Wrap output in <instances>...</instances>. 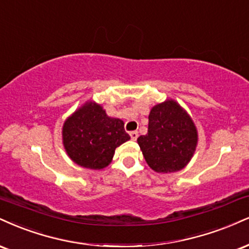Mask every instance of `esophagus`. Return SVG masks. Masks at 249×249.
<instances>
[{
    "label": "esophagus",
    "mask_w": 249,
    "mask_h": 249,
    "mask_svg": "<svg viewBox=\"0 0 249 249\" xmlns=\"http://www.w3.org/2000/svg\"><path fill=\"white\" fill-rule=\"evenodd\" d=\"M138 136H139V133H138V131H132V132H130V137L132 140H137Z\"/></svg>",
    "instance_id": "esophagus-1"
}]
</instances>
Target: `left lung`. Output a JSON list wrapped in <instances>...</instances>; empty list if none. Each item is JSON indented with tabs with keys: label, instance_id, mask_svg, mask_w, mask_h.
<instances>
[{
	"label": "left lung",
	"instance_id": "1",
	"mask_svg": "<svg viewBox=\"0 0 249 249\" xmlns=\"http://www.w3.org/2000/svg\"><path fill=\"white\" fill-rule=\"evenodd\" d=\"M146 162L158 173L184 168L197 145V131L188 113L174 101L151 110L148 132L138 138Z\"/></svg>",
	"mask_w": 249,
	"mask_h": 249
}]
</instances>
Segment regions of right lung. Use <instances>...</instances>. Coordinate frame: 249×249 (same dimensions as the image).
Returning <instances> with one entry per match:
<instances>
[{"mask_svg": "<svg viewBox=\"0 0 249 249\" xmlns=\"http://www.w3.org/2000/svg\"><path fill=\"white\" fill-rule=\"evenodd\" d=\"M64 145L74 162L89 169H102L111 162L115 149L127 142L121 119L109 118L95 103L83 106L65 122Z\"/></svg>", "mask_w": 249, "mask_h": 249, "instance_id": "right-lung-1", "label": "right lung"}]
</instances>
